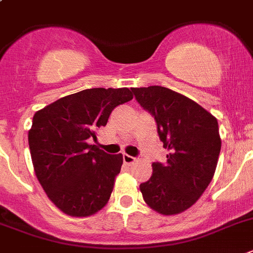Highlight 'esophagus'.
<instances>
[{
  "label": "esophagus",
  "mask_w": 253,
  "mask_h": 253,
  "mask_svg": "<svg viewBox=\"0 0 253 253\" xmlns=\"http://www.w3.org/2000/svg\"><path fill=\"white\" fill-rule=\"evenodd\" d=\"M134 161H136V159H134V157H132V156L126 155V153H125V155H124V162H125V164L128 165V166H129V165L133 164Z\"/></svg>",
  "instance_id": "esophagus-1"
}]
</instances>
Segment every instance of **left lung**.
Returning <instances> with one entry per match:
<instances>
[{
	"instance_id": "obj_1",
	"label": "left lung",
	"mask_w": 253,
	"mask_h": 253,
	"mask_svg": "<svg viewBox=\"0 0 253 253\" xmlns=\"http://www.w3.org/2000/svg\"><path fill=\"white\" fill-rule=\"evenodd\" d=\"M131 89L155 119L160 140L169 152L166 164L153 162L152 176L140 185L143 200L162 214L186 211L213 177L221 151L217 120L195 101L166 87Z\"/></svg>"
}]
</instances>
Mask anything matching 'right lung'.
<instances>
[{"mask_svg":"<svg viewBox=\"0 0 253 253\" xmlns=\"http://www.w3.org/2000/svg\"><path fill=\"white\" fill-rule=\"evenodd\" d=\"M133 98L128 88H87L35 113L28 132L37 180L61 211L86 217L110 200L122 155H110L87 140L106 126L113 108Z\"/></svg>","mask_w":253,"mask_h":253,"instance_id":"obj_1","label":"right lung"}]
</instances>
